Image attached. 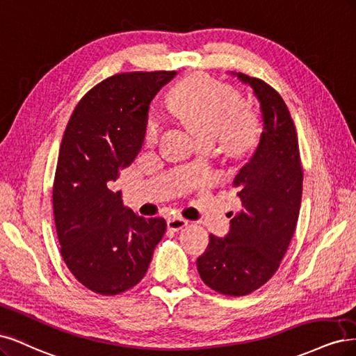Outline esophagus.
<instances>
[{"label":"esophagus","mask_w":356,"mask_h":356,"mask_svg":"<svg viewBox=\"0 0 356 356\" xmlns=\"http://www.w3.org/2000/svg\"><path fill=\"white\" fill-rule=\"evenodd\" d=\"M167 226L171 231H180V229L188 226V220L181 219V217H170L167 220Z\"/></svg>","instance_id":"34e87169"}]
</instances>
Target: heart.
Wrapping results in <instances>:
<instances>
[{"label":"heart","mask_w":356,"mask_h":356,"mask_svg":"<svg viewBox=\"0 0 356 356\" xmlns=\"http://www.w3.org/2000/svg\"><path fill=\"white\" fill-rule=\"evenodd\" d=\"M170 106L201 143L219 137L225 151L244 154L259 139L257 113L243 105V97L235 88L211 76L200 75L180 84L171 95ZM159 134L161 122L149 113L143 124L142 145L155 146Z\"/></svg>","instance_id":"b5f03b06"}]
</instances>
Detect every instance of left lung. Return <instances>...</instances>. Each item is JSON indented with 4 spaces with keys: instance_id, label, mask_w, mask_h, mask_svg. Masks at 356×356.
I'll return each instance as SVG.
<instances>
[{
    "instance_id": "obj_1",
    "label": "left lung",
    "mask_w": 356,
    "mask_h": 356,
    "mask_svg": "<svg viewBox=\"0 0 356 356\" xmlns=\"http://www.w3.org/2000/svg\"><path fill=\"white\" fill-rule=\"evenodd\" d=\"M260 102L263 131L250 161L232 186L241 210L225 238L210 235L207 250L197 260L200 277L225 296H247L278 270L299 219L303 168L299 140L290 111L263 79L238 72Z\"/></svg>"
}]
</instances>
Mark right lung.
Returning a JSON list of instances; mask_svg holds the SVG:
<instances>
[{
	"instance_id": "right-lung-1",
	"label": "right lung",
	"mask_w": 356,
	"mask_h": 356,
	"mask_svg": "<svg viewBox=\"0 0 356 356\" xmlns=\"http://www.w3.org/2000/svg\"><path fill=\"white\" fill-rule=\"evenodd\" d=\"M176 71L122 72L78 102L66 125L53 185L60 254L86 289L115 296L139 284L165 234L163 217L125 209L111 183L142 147L149 103Z\"/></svg>"
}]
</instances>
